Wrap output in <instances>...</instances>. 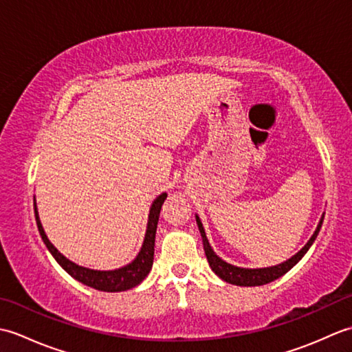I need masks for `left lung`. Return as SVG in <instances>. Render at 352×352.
<instances>
[{
	"mask_svg": "<svg viewBox=\"0 0 352 352\" xmlns=\"http://www.w3.org/2000/svg\"><path fill=\"white\" fill-rule=\"evenodd\" d=\"M197 218V223H198V228H199V233L201 237H203V245H204V251H206V256H207V261L208 265H210L212 271L222 278L223 281H227L230 284H236V286H246V287H251V286H263V284L271 283L276 278H280L286 272H289L292 267H294L298 261H300L304 256L305 252L309 251L310 246L315 242V239L319 234V230L322 227V222H324V214L322 218H320L318 227L315 230V233L310 237V241L304 245V248L301 251H298L294 257H290L289 260L283 261V263L276 265V266H271V267H260V269H246V267H239V266H233L227 263V261H223L221 257L216 256V252L212 250L210 243L207 241V236H206V231L203 223H201L199 216L195 214Z\"/></svg>",
	"mask_w": 352,
	"mask_h": 352,
	"instance_id": "obj_1",
	"label": "left lung"
}]
</instances>
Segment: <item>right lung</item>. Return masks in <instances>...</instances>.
Wrapping results in <instances>:
<instances>
[{
	"label": "right lung",
	"instance_id": "add662e5",
	"mask_svg": "<svg viewBox=\"0 0 352 352\" xmlns=\"http://www.w3.org/2000/svg\"><path fill=\"white\" fill-rule=\"evenodd\" d=\"M166 193H162V195L157 197L153 201V206L149 208L148 214V226H146V233L144 243H142V248L131 263L125 265L115 271H95V269H89L85 266H78L66 258L62 252H58L54 245L50 242L43 231V227L39 219V213H37L36 207V199H34V216H36V223L37 228H39V233L43 243L47 245L48 251L52 254V257L60 265L66 272H68L72 278L77 281L86 284L89 287H94L101 292H124L136 287L138 284L145 280V276L149 274L153 267V260H154V242H155V231H157V222H159V216L162 206L166 199Z\"/></svg>",
	"mask_w": 352,
	"mask_h": 352
}]
</instances>
